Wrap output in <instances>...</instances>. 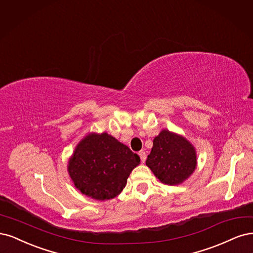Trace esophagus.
<instances>
[{
	"instance_id": "esophagus-1",
	"label": "esophagus",
	"mask_w": 253,
	"mask_h": 253,
	"mask_svg": "<svg viewBox=\"0 0 253 253\" xmlns=\"http://www.w3.org/2000/svg\"><path fill=\"white\" fill-rule=\"evenodd\" d=\"M138 156H140L142 163H145L146 159H147V154H146V152L144 150H142V151L138 152Z\"/></svg>"
}]
</instances>
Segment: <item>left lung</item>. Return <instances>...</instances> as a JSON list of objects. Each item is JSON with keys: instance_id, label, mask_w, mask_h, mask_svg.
Here are the masks:
<instances>
[{"instance_id": "8db88e82", "label": "left lung", "mask_w": 253, "mask_h": 253, "mask_svg": "<svg viewBox=\"0 0 253 253\" xmlns=\"http://www.w3.org/2000/svg\"><path fill=\"white\" fill-rule=\"evenodd\" d=\"M146 165L162 183L178 185L197 168V153L192 144L184 136L162 130L154 137Z\"/></svg>"}]
</instances>
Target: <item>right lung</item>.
Returning <instances> with one entry per match:
<instances>
[{
	"label": "right lung",
	"mask_w": 253,
	"mask_h": 253,
	"mask_svg": "<svg viewBox=\"0 0 253 253\" xmlns=\"http://www.w3.org/2000/svg\"><path fill=\"white\" fill-rule=\"evenodd\" d=\"M140 157L108 133H89L73 151L68 173L77 188L94 200L116 198Z\"/></svg>",
	"instance_id": "obj_1"
}]
</instances>
